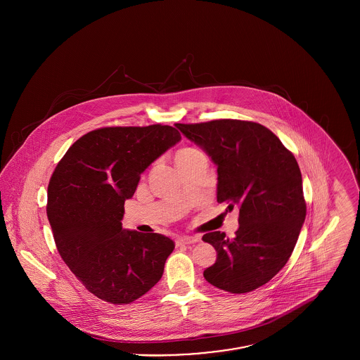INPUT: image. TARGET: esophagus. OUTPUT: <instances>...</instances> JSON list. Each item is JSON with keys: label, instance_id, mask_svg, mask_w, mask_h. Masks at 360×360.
Wrapping results in <instances>:
<instances>
[{"label": "esophagus", "instance_id": "esophagus-1", "mask_svg": "<svg viewBox=\"0 0 360 360\" xmlns=\"http://www.w3.org/2000/svg\"><path fill=\"white\" fill-rule=\"evenodd\" d=\"M200 241V237L197 236H183L177 238V244H195Z\"/></svg>", "mask_w": 360, "mask_h": 360}]
</instances>
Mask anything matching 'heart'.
<instances>
[{"instance_id": "heart-1", "label": "heart", "mask_w": 360, "mask_h": 360, "mask_svg": "<svg viewBox=\"0 0 360 360\" xmlns=\"http://www.w3.org/2000/svg\"><path fill=\"white\" fill-rule=\"evenodd\" d=\"M190 150H191V148H186V150H181V151H179V153H177V155L184 154V153H187V151H190Z\"/></svg>"}]
</instances>
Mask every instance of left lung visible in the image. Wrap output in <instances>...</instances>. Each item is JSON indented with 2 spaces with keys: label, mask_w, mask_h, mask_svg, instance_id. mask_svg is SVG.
I'll use <instances>...</instances> for the list:
<instances>
[{
  "label": "left lung",
  "mask_w": 360,
  "mask_h": 360,
  "mask_svg": "<svg viewBox=\"0 0 360 360\" xmlns=\"http://www.w3.org/2000/svg\"><path fill=\"white\" fill-rule=\"evenodd\" d=\"M217 167V202L238 206L234 238L207 233L217 252L204 270L212 285L244 294L271 280L291 257L307 216L297 159L264 126L233 119L174 124Z\"/></svg>",
  "instance_id": "8db88e82"
}]
</instances>
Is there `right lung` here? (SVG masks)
Returning <instances> with one entry per match:
<instances>
[{
    "instance_id": "right-lung-1",
    "label": "right lung",
    "mask_w": 360,
    "mask_h": 360,
    "mask_svg": "<svg viewBox=\"0 0 360 360\" xmlns=\"http://www.w3.org/2000/svg\"><path fill=\"white\" fill-rule=\"evenodd\" d=\"M181 140L170 126L103 127L80 137L49 184L47 214L59 255L77 280L110 304H130L160 280L174 243L122 227L141 174Z\"/></svg>"
}]
</instances>
